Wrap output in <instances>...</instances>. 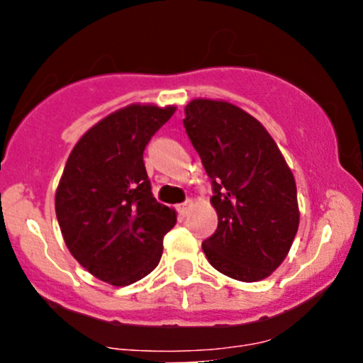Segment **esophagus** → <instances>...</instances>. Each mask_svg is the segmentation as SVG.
<instances>
[{
	"instance_id": "esophagus-1",
	"label": "esophagus",
	"mask_w": 363,
	"mask_h": 363,
	"mask_svg": "<svg viewBox=\"0 0 363 363\" xmlns=\"http://www.w3.org/2000/svg\"><path fill=\"white\" fill-rule=\"evenodd\" d=\"M191 206H193V201H191V199H187L186 203H182V205H179V206H177L179 215H181V216H186L187 213H189Z\"/></svg>"
}]
</instances>
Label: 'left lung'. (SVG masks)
Segmentation results:
<instances>
[{"label":"left lung","mask_w":363,"mask_h":363,"mask_svg":"<svg viewBox=\"0 0 363 363\" xmlns=\"http://www.w3.org/2000/svg\"><path fill=\"white\" fill-rule=\"evenodd\" d=\"M184 128L211 179L215 234L203 242L208 261L239 281L269 277L298 228L297 186L264 126L240 107L194 99Z\"/></svg>","instance_id":"8db88e82"}]
</instances>
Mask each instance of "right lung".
Here are the masks:
<instances>
[{"label": "right lung", "instance_id": "add662e5", "mask_svg": "<svg viewBox=\"0 0 363 363\" xmlns=\"http://www.w3.org/2000/svg\"><path fill=\"white\" fill-rule=\"evenodd\" d=\"M176 107L131 104L99 121L74 145L56 191V216L69 252L114 286L157 268L176 211L158 203L143 152Z\"/></svg>", "mask_w": 363, "mask_h": 363}]
</instances>
